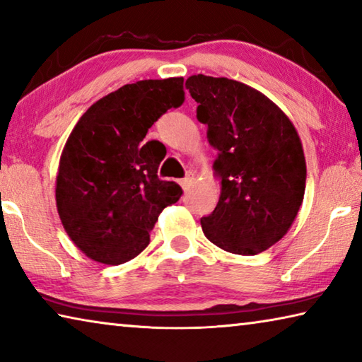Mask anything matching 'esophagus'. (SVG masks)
I'll use <instances>...</instances> for the list:
<instances>
[{"label":"esophagus","instance_id":"34e87169","mask_svg":"<svg viewBox=\"0 0 362 362\" xmlns=\"http://www.w3.org/2000/svg\"><path fill=\"white\" fill-rule=\"evenodd\" d=\"M193 180H194L193 174H188V175L185 177V179H182L179 183H180V187L187 192V189H189V187L193 185Z\"/></svg>","mask_w":362,"mask_h":362}]
</instances>
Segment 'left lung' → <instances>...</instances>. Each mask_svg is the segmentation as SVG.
<instances>
[{
  "mask_svg": "<svg viewBox=\"0 0 362 362\" xmlns=\"http://www.w3.org/2000/svg\"><path fill=\"white\" fill-rule=\"evenodd\" d=\"M185 86L218 151L212 169L220 198L201 218L204 235L226 252L260 254L289 231L303 203L302 140L283 110L247 84L193 75Z\"/></svg>",
  "mask_w": 362,
  "mask_h": 362,
  "instance_id": "obj_1",
  "label": "left lung"
}]
</instances>
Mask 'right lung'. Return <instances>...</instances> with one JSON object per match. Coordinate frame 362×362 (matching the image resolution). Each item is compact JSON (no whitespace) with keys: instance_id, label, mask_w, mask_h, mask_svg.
Returning <instances> with one entry per match:
<instances>
[{"instance_id":"obj_1","label":"right lung","mask_w":362,"mask_h":362,"mask_svg":"<svg viewBox=\"0 0 362 362\" xmlns=\"http://www.w3.org/2000/svg\"><path fill=\"white\" fill-rule=\"evenodd\" d=\"M183 99V78L126 84L86 110L66 139L57 212L73 244L94 262L121 265L137 257L159 214L182 196L175 182L158 179L164 156L144 139Z\"/></svg>"}]
</instances>
